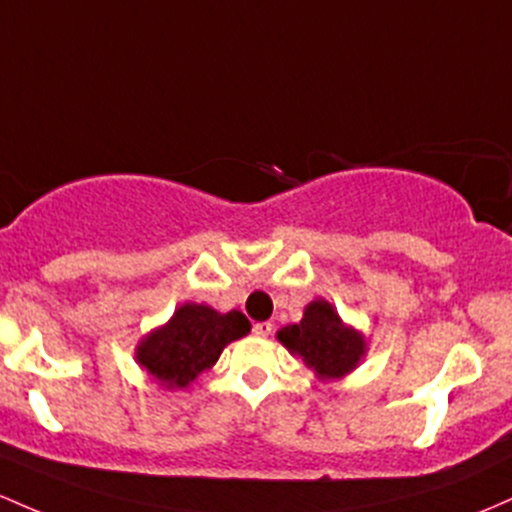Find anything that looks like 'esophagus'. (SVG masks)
Wrapping results in <instances>:
<instances>
[{
  "mask_svg": "<svg viewBox=\"0 0 512 512\" xmlns=\"http://www.w3.org/2000/svg\"><path fill=\"white\" fill-rule=\"evenodd\" d=\"M274 325L269 323V320H265V323H255L252 325V333L257 335V338H267V335H272Z\"/></svg>",
  "mask_w": 512,
  "mask_h": 512,
  "instance_id": "esophagus-1",
  "label": "esophagus"
}]
</instances>
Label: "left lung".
Segmentation results:
<instances>
[{
    "instance_id": "8db88e82",
    "label": "left lung",
    "mask_w": 512,
    "mask_h": 512,
    "mask_svg": "<svg viewBox=\"0 0 512 512\" xmlns=\"http://www.w3.org/2000/svg\"><path fill=\"white\" fill-rule=\"evenodd\" d=\"M289 352L301 355L320 379H335L357 367L364 355L362 335L345 328L328 301L308 303L301 323L286 325L277 335Z\"/></svg>"
}]
</instances>
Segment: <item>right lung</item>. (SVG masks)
<instances>
[{"label":"right lung","mask_w":512,"mask_h":512,"mask_svg":"<svg viewBox=\"0 0 512 512\" xmlns=\"http://www.w3.org/2000/svg\"><path fill=\"white\" fill-rule=\"evenodd\" d=\"M250 333L240 311L218 313L199 303H184L165 328L138 345V362L167 389H182L216 364L228 342Z\"/></svg>","instance_id":"1"}]
</instances>
